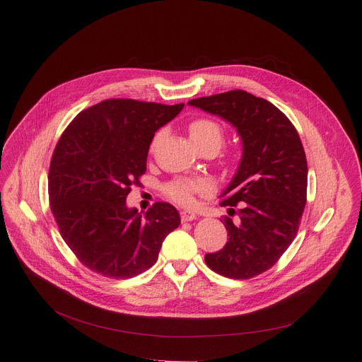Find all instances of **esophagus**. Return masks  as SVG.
<instances>
[{
	"instance_id": "34e87169",
	"label": "esophagus",
	"mask_w": 362,
	"mask_h": 362,
	"mask_svg": "<svg viewBox=\"0 0 362 362\" xmlns=\"http://www.w3.org/2000/svg\"><path fill=\"white\" fill-rule=\"evenodd\" d=\"M180 218L182 221H192L197 218V214L192 211H180Z\"/></svg>"
}]
</instances>
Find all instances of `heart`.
<instances>
[{
	"label": "heart",
	"mask_w": 362,
	"mask_h": 362,
	"mask_svg": "<svg viewBox=\"0 0 362 362\" xmlns=\"http://www.w3.org/2000/svg\"><path fill=\"white\" fill-rule=\"evenodd\" d=\"M189 136L201 148H213L216 152L221 148L224 142V127L211 117H197L187 126ZM160 139V133L152 141V146H156ZM206 182L195 180V179H175L164 186V194L180 205H191L195 201V195L208 192Z\"/></svg>",
	"instance_id": "b5f03b06"
}]
</instances>
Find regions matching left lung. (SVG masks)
<instances>
[{"label": "left lung", "instance_id": "left-lung-1", "mask_svg": "<svg viewBox=\"0 0 362 362\" xmlns=\"http://www.w3.org/2000/svg\"><path fill=\"white\" fill-rule=\"evenodd\" d=\"M223 117L242 138L243 156L221 206L227 243L205 264L230 279H252L272 269L293 242L307 204L308 165L298 130L272 103L235 89L189 101Z\"/></svg>", "mask_w": 362, "mask_h": 362}]
</instances>
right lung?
<instances>
[{"label":"right lung","mask_w":362,"mask_h":362,"mask_svg":"<svg viewBox=\"0 0 362 362\" xmlns=\"http://www.w3.org/2000/svg\"><path fill=\"white\" fill-rule=\"evenodd\" d=\"M183 105L105 100L81 111L57 142L49 206L62 238L90 272L110 279L144 273L180 224L173 205L156 202L141 216L126 198L145 175L156 132Z\"/></svg>","instance_id":"right-lung-1"}]
</instances>
